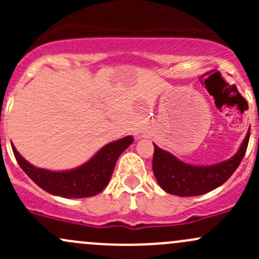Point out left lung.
Returning a JSON list of instances; mask_svg holds the SVG:
<instances>
[{"mask_svg": "<svg viewBox=\"0 0 259 259\" xmlns=\"http://www.w3.org/2000/svg\"><path fill=\"white\" fill-rule=\"evenodd\" d=\"M249 142V130L239 150L228 160L214 165H190L154 144L153 171L161 189L179 197L202 195L221 187L241 164Z\"/></svg>", "mask_w": 259, "mask_h": 259, "instance_id": "obj_1", "label": "left lung"}]
</instances>
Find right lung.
<instances>
[{
	"label": "right lung",
	"mask_w": 259,
	"mask_h": 259,
	"mask_svg": "<svg viewBox=\"0 0 259 259\" xmlns=\"http://www.w3.org/2000/svg\"><path fill=\"white\" fill-rule=\"evenodd\" d=\"M133 142L134 139L129 135L109 143L85 164L64 171L36 168L21 156L14 145L12 150L18 165L45 192L62 198H86L103 192L111 178L117 158Z\"/></svg>",
	"instance_id": "right-lung-1"
}]
</instances>
